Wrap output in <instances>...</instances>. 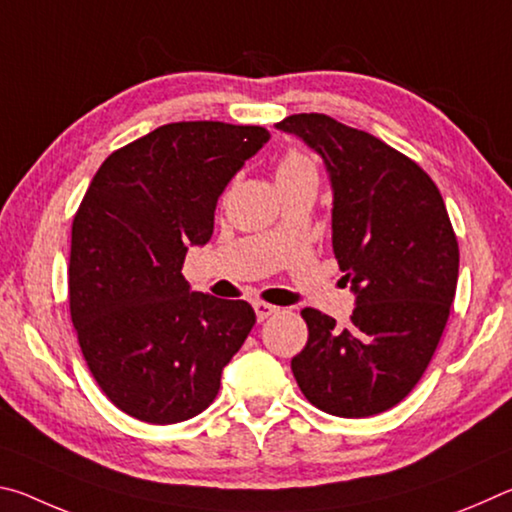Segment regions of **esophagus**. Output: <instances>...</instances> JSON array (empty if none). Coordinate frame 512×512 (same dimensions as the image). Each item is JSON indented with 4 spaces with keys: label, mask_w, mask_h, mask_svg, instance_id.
<instances>
[{
    "label": "esophagus",
    "mask_w": 512,
    "mask_h": 512,
    "mask_svg": "<svg viewBox=\"0 0 512 512\" xmlns=\"http://www.w3.org/2000/svg\"><path fill=\"white\" fill-rule=\"evenodd\" d=\"M255 311H257V320H266L268 316L280 314V307L268 305V302H255Z\"/></svg>",
    "instance_id": "esophagus-1"
}]
</instances>
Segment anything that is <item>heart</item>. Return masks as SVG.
<instances>
[{
  "label": "heart",
  "instance_id": "obj_1",
  "mask_svg": "<svg viewBox=\"0 0 512 512\" xmlns=\"http://www.w3.org/2000/svg\"><path fill=\"white\" fill-rule=\"evenodd\" d=\"M300 178H318V167L307 153H302L298 149H289L282 155L280 162H277L275 180L277 183H287V180H300Z\"/></svg>",
  "mask_w": 512,
  "mask_h": 512
}]
</instances>
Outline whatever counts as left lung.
Returning <instances> with one entry per match:
<instances>
[{
    "instance_id": "obj_1",
    "label": "left lung",
    "mask_w": 512,
    "mask_h": 512,
    "mask_svg": "<svg viewBox=\"0 0 512 512\" xmlns=\"http://www.w3.org/2000/svg\"><path fill=\"white\" fill-rule=\"evenodd\" d=\"M316 149L334 187L332 244L357 307L345 325L305 307L291 359L302 395L339 418L393 409L427 370L456 296L458 241L440 189L409 155L320 112L275 124Z\"/></svg>"
}]
</instances>
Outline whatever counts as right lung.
I'll use <instances>...</instances> for the list:
<instances>
[{
  "label": "right lung",
  "instance_id": "right-lung-1",
  "mask_svg": "<svg viewBox=\"0 0 512 512\" xmlns=\"http://www.w3.org/2000/svg\"><path fill=\"white\" fill-rule=\"evenodd\" d=\"M268 137L225 121L164 124L112 151L74 214L69 316L94 381L131 418L173 424L205 411L255 325L246 300L189 291L180 268Z\"/></svg>",
  "mask_w": 512,
  "mask_h": 512
}]
</instances>
